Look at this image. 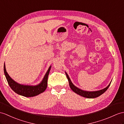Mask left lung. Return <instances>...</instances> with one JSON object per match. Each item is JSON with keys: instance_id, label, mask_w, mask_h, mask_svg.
<instances>
[{"instance_id": "8db88e82", "label": "left lung", "mask_w": 124, "mask_h": 124, "mask_svg": "<svg viewBox=\"0 0 124 124\" xmlns=\"http://www.w3.org/2000/svg\"><path fill=\"white\" fill-rule=\"evenodd\" d=\"M65 74L66 75V76L67 77V79L69 81V86H70L71 89L73 91L74 93H76L77 94L81 96H83L84 97L87 98H94L98 97V96H101L102 95V93H104L107 89L108 88V87H109L111 82L109 83V85H108L106 88L99 90H97V91H92V92H90V91H86V90H83L82 89H80V88H78L76 86H75L71 82V81L69 78L68 75L66 72H65Z\"/></svg>"}]
</instances>
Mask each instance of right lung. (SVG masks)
I'll return each mask as SVG.
<instances>
[{"label":"right lung","mask_w":124,"mask_h":124,"mask_svg":"<svg viewBox=\"0 0 124 124\" xmlns=\"http://www.w3.org/2000/svg\"><path fill=\"white\" fill-rule=\"evenodd\" d=\"M51 67H52V66H50L48 68L47 71L41 82L36 85H23V84L17 83L16 81L12 79L7 73L5 64L4 70L5 77L6 78L8 83L13 90L19 95L25 96L26 97H31L38 95L40 93H43L46 90L47 87L48 77L49 75Z\"/></svg>","instance_id":"1"}]
</instances>
